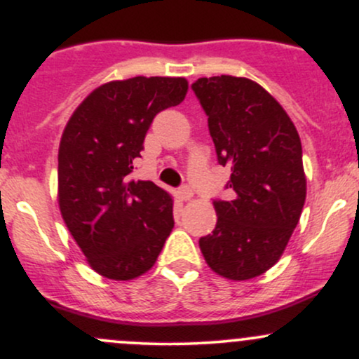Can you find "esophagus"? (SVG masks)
<instances>
[{
  "instance_id": "1",
  "label": "esophagus",
  "mask_w": 359,
  "mask_h": 359,
  "mask_svg": "<svg viewBox=\"0 0 359 359\" xmlns=\"http://www.w3.org/2000/svg\"><path fill=\"white\" fill-rule=\"evenodd\" d=\"M192 196H194V192H192V189L189 187V185H184V187L179 189V197L182 201H191Z\"/></svg>"
}]
</instances>
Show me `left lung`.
<instances>
[{
  "instance_id": "left-lung-1",
  "label": "left lung",
  "mask_w": 359,
  "mask_h": 359,
  "mask_svg": "<svg viewBox=\"0 0 359 359\" xmlns=\"http://www.w3.org/2000/svg\"><path fill=\"white\" fill-rule=\"evenodd\" d=\"M192 90L208 114L219 165L231 168L233 201H214L205 263L228 280L270 270L287 248L306 203L302 145L278 101L246 77H201Z\"/></svg>"
}]
</instances>
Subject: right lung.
Instances as JSON below:
<instances>
[{
	"label": "right lung",
	"mask_w": 359,
	"mask_h": 359,
	"mask_svg": "<svg viewBox=\"0 0 359 359\" xmlns=\"http://www.w3.org/2000/svg\"><path fill=\"white\" fill-rule=\"evenodd\" d=\"M184 77H131L94 89L64 128L59 208L89 266L133 280L155 265L174 228L172 196L133 180L135 160L160 111L184 101Z\"/></svg>",
	"instance_id": "1"
}]
</instances>
